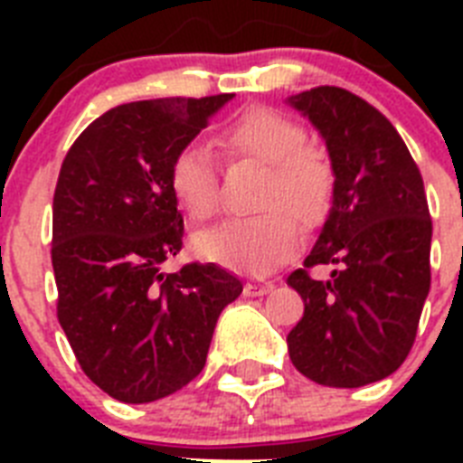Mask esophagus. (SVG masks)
Returning <instances> with one entry per match:
<instances>
[{"instance_id":"obj_1","label":"esophagus","mask_w":463,"mask_h":463,"mask_svg":"<svg viewBox=\"0 0 463 463\" xmlns=\"http://www.w3.org/2000/svg\"><path fill=\"white\" fill-rule=\"evenodd\" d=\"M273 288H276V282L273 280H250L245 282V294H248V297H261V294L271 292Z\"/></svg>"}]
</instances>
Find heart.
Here are the masks:
<instances>
[{"instance_id": "obj_1", "label": "heart", "mask_w": 463, "mask_h": 463, "mask_svg": "<svg viewBox=\"0 0 463 463\" xmlns=\"http://www.w3.org/2000/svg\"><path fill=\"white\" fill-rule=\"evenodd\" d=\"M215 143L229 157L267 165L250 218H227L194 236L203 260L243 273H269L288 261L301 243V222L317 224L334 196L329 159L308 146L301 122L271 106H250L224 122ZM166 183L175 203L192 220L208 218L218 206V166L202 143H185L169 159Z\"/></svg>"}]
</instances>
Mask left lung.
Returning <instances> with one entry per match:
<instances>
[{
	"label": "left lung",
	"mask_w": 463,
	"mask_h": 463,
	"mask_svg": "<svg viewBox=\"0 0 463 463\" xmlns=\"http://www.w3.org/2000/svg\"><path fill=\"white\" fill-rule=\"evenodd\" d=\"M320 129L334 202L304 269L288 276L304 317L288 334L298 373L325 387H362L394 373L415 343L431 288V215L415 159L387 118L334 85L289 97ZM331 263V281L307 269Z\"/></svg>",
	"instance_id": "left-lung-1"
}]
</instances>
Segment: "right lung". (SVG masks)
I'll return each mask as SVG.
<instances>
[{
	"label": "right lung",
	"instance_id": "1",
	"mask_svg": "<svg viewBox=\"0 0 463 463\" xmlns=\"http://www.w3.org/2000/svg\"><path fill=\"white\" fill-rule=\"evenodd\" d=\"M234 94L122 104L90 122L52 196L57 320L83 373L125 403L165 399L202 373L220 313L243 282L183 248L169 159Z\"/></svg>",
	"mask_w": 463,
	"mask_h": 463
}]
</instances>
